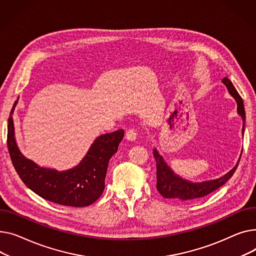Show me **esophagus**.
Here are the masks:
<instances>
[{"mask_svg":"<svg viewBox=\"0 0 256 256\" xmlns=\"http://www.w3.org/2000/svg\"><path fill=\"white\" fill-rule=\"evenodd\" d=\"M125 138L128 142H135L136 140V132H135L133 129H129L127 132H126V135Z\"/></svg>","mask_w":256,"mask_h":256,"instance_id":"esophagus-1","label":"esophagus"}]
</instances>
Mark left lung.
<instances>
[{"label": "left lung", "instance_id": "8db88e82", "mask_svg": "<svg viewBox=\"0 0 256 256\" xmlns=\"http://www.w3.org/2000/svg\"><path fill=\"white\" fill-rule=\"evenodd\" d=\"M222 82L224 86L228 88V91L232 97L236 102V112L242 118L243 121V127H242V135L244 136V131H245V120H246V114L244 108V103L236 92V88L232 84V82L228 78H224L222 80ZM153 155L156 161V166H157V190L162 195L164 198H170L180 202H191V200H196L198 198L206 196L208 194L215 191L222 185L226 183L228 180L234 174L238 164L241 159V155L234 165V168H232L228 174L224 176L215 178V180H208V181L202 182H191L188 180L176 174L170 166H168V163L165 162L164 158L159 154L157 148H155L153 150Z\"/></svg>", "mask_w": 256, "mask_h": 256}]
</instances>
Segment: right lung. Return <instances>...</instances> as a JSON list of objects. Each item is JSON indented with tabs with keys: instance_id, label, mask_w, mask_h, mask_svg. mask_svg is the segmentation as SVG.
<instances>
[{
	"instance_id": "obj_1",
	"label": "right lung",
	"mask_w": 256,
	"mask_h": 256,
	"mask_svg": "<svg viewBox=\"0 0 256 256\" xmlns=\"http://www.w3.org/2000/svg\"><path fill=\"white\" fill-rule=\"evenodd\" d=\"M8 118L7 144L14 168L22 182L42 198L68 206H86L95 202L104 190L110 158L124 138V130L102 134L90 146L82 160L70 170L58 172L42 168L20 152L15 140L13 112Z\"/></svg>"
}]
</instances>
